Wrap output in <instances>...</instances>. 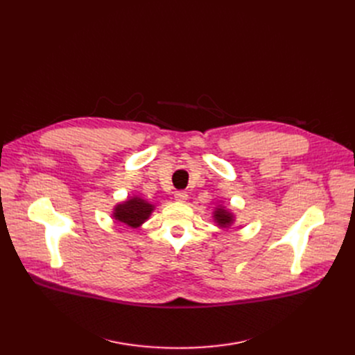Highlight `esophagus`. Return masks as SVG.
Listing matches in <instances>:
<instances>
[{"mask_svg":"<svg viewBox=\"0 0 355 355\" xmlns=\"http://www.w3.org/2000/svg\"><path fill=\"white\" fill-rule=\"evenodd\" d=\"M174 197H175V200H177L178 202H185V201L189 200V194L185 193V191H177Z\"/></svg>","mask_w":355,"mask_h":355,"instance_id":"1","label":"esophagus"}]
</instances>
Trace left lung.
Returning <instances> with one entry per match:
<instances>
[{
    "label": "left lung",
    "instance_id": "obj_1",
    "mask_svg": "<svg viewBox=\"0 0 355 355\" xmlns=\"http://www.w3.org/2000/svg\"><path fill=\"white\" fill-rule=\"evenodd\" d=\"M213 218H214V223H217V226L221 227V229L230 227L233 223H234V220H236L234 214L229 209H226L225 206H217L214 209Z\"/></svg>",
    "mask_w": 355,
    "mask_h": 355
}]
</instances>
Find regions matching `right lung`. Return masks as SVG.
I'll list each match as a JSON object with an SVG mask.
<instances>
[{
	"label": "right lung",
	"instance_id": "add662e5",
	"mask_svg": "<svg viewBox=\"0 0 355 355\" xmlns=\"http://www.w3.org/2000/svg\"><path fill=\"white\" fill-rule=\"evenodd\" d=\"M154 210H155L154 204L148 202L139 196H134L116 204L114 207V211H112V217L119 223H123V225L128 227L137 229L144 225Z\"/></svg>",
	"mask_w": 355,
	"mask_h": 355
}]
</instances>
